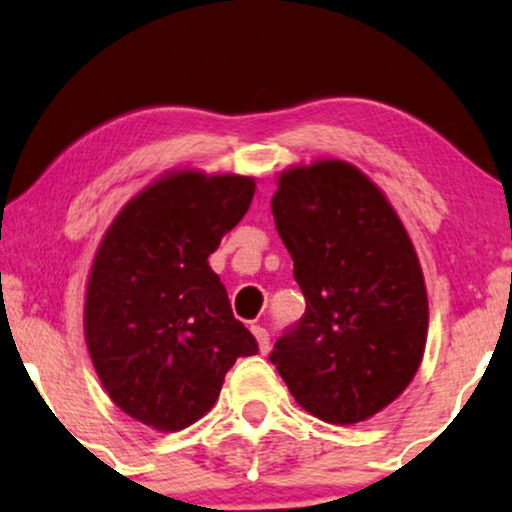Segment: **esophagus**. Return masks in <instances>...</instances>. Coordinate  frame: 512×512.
<instances>
[{"instance_id":"obj_1","label":"esophagus","mask_w":512,"mask_h":512,"mask_svg":"<svg viewBox=\"0 0 512 512\" xmlns=\"http://www.w3.org/2000/svg\"><path fill=\"white\" fill-rule=\"evenodd\" d=\"M251 333H254V338L258 342V349H261V354H268L270 352V333L265 331L263 326H251Z\"/></svg>"}]
</instances>
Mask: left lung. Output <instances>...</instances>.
<instances>
[{
	"label": "left lung",
	"instance_id": "1",
	"mask_svg": "<svg viewBox=\"0 0 512 512\" xmlns=\"http://www.w3.org/2000/svg\"><path fill=\"white\" fill-rule=\"evenodd\" d=\"M270 205L307 303L270 361L310 415L366 422L424 356L429 298L415 244L382 188L347 160L286 167Z\"/></svg>",
	"mask_w": 512,
	"mask_h": 512
}]
</instances>
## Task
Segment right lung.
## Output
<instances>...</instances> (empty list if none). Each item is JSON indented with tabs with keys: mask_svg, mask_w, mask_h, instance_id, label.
<instances>
[{
	"mask_svg": "<svg viewBox=\"0 0 512 512\" xmlns=\"http://www.w3.org/2000/svg\"><path fill=\"white\" fill-rule=\"evenodd\" d=\"M254 177L170 170L123 205L88 272L83 333L104 391L151 429L214 408L237 356L258 352L209 254L247 214Z\"/></svg>",
	"mask_w": 512,
	"mask_h": 512,
	"instance_id": "1",
	"label": "right lung"
}]
</instances>
